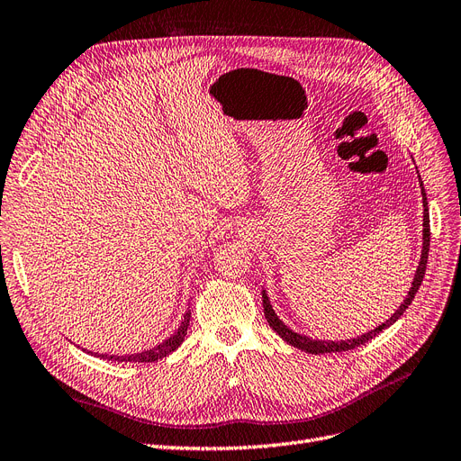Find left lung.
Instances as JSON below:
<instances>
[{"mask_svg":"<svg viewBox=\"0 0 461 461\" xmlns=\"http://www.w3.org/2000/svg\"><path fill=\"white\" fill-rule=\"evenodd\" d=\"M420 173V171H418ZM420 186H421V196H423V244H421V258H420V263H418V268H416V275H414V280H411V288L408 290V295L404 297V301L401 303V307L396 309L389 319L385 322L379 324L377 328L366 331V333H360V336L357 338H351V339H339V341H330V339H312L309 336H303V333H299L295 330H292L290 326H285L280 319L278 314L275 312L273 305H271V299H268L267 292L263 290V309H265V319L268 322V326H271L278 336L288 343L292 347H297L301 348V351H305L309 355H324V353H339V351H351V348L362 345V343H368L370 339H374L377 333H382L384 330H387L389 326H393L396 321L401 319L402 312L408 309V305L411 303V299L416 297L420 285H421V280H423V275H425V265H427V256H429V238H431V232H429V208H427V194H425V188H423V183H421V177H420Z\"/></svg>","mask_w":461,"mask_h":461,"instance_id":"obj_1","label":"left lung"}]
</instances>
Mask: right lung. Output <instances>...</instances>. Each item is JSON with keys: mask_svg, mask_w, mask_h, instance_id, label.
<instances>
[{"mask_svg": "<svg viewBox=\"0 0 461 461\" xmlns=\"http://www.w3.org/2000/svg\"><path fill=\"white\" fill-rule=\"evenodd\" d=\"M188 326H190V311L185 312L179 328L173 331L167 339H164L162 343H158L152 348H147V351L133 353V355H99V353L89 351V355L99 357L103 360H118V362H156V360H160V358L171 355L173 351H176V348L181 347V343L185 341Z\"/></svg>", "mask_w": 461, "mask_h": 461, "instance_id": "add662e5", "label": "right lung"}]
</instances>
